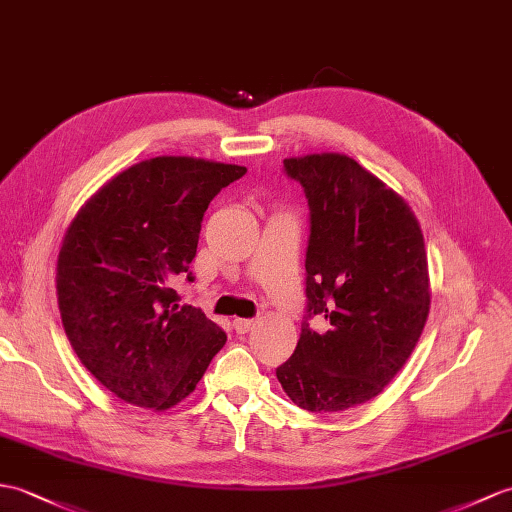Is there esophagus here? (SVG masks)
<instances>
[{"mask_svg": "<svg viewBox=\"0 0 512 512\" xmlns=\"http://www.w3.org/2000/svg\"><path fill=\"white\" fill-rule=\"evenodd\" d=\"M233 327H235L237 334H248V331L255 327V320L253 318H235Z\"/></svg>", "mask_w": 512, "mask_h": 512, "instance_id": "obj_1", "label": "esophagus"}]
</instances>
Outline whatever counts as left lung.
Wrapping results in <instances>:
<instances>
[{"label":"left lung","mask_w":512,"mask_h":512,"mask_svg":"<svg viewBox=\"0 0 512 512\" xmlns=\"http://www.w3.org/2000/svg\"><path fill=\"white\" fill-rule=\"evenodd\" d=\"M283 168L305 189L310 244L307 316L277 379L299 408L342 412L377 397L423 334L432 296L423 233L408 202L347 154H305ZM318 313L325 332L306 323Z\"/></svg>","instance_id":"left-lung-1"}]
</instances>
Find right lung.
<instances>
[{
	"label": "right lung",
	"mask_w": 512,
	"mask_h": 512,
	"mask_svg": "<svg viewBox=\"0 0 512 512\" xmlns=\"http://www.w3.org/2000/svg\"><path fill=\"white\" fill-rule=\"evenodd\" d=\"M246 168L154 157L104 183L65 231L56 296L80 362L115 397L168 410L194 392L227 334L198 307L178 305L192 279L200 222Z\"/></svg>",
	"instance_id": "add662e5"
}]
</instances>
